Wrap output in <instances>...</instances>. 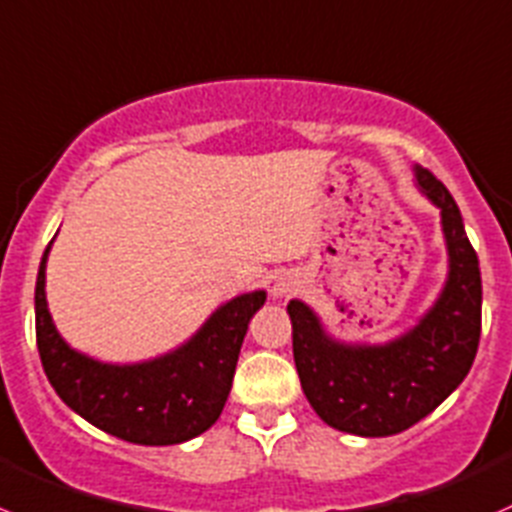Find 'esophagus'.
Segmentation results:
<instances>
[{"mask_svg":"<svg viewBox=\"0 0 512 512\" xmlns=\"http://www.w3.org/2000/svg\"><path fill=\"white\" fill-rule=\"evenodd\" d=\"M293 291H296V281H293L291 276H281V278H276V283H273V296L286 298V296H291Z\"/></svg>","mask_w":512,"mask_h":512,"instance_id":"1","label":"esophagus"}]
</instances>
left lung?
Wrapping results in <instances>:
<instances>
[{
	"label": "left lung",
	"mask_w": 512,
	"mask_h": 512,
	"mask_svg": "<svg viewBox=\"0 0 512 512\" xmlns=\"http://www.w3.org/2000/svg\"><path fill=\"white\" fill-rule=\"evenodd\" d=\"M416 179L440 209L450 273L438 303L411 333L386 346H343L323 333L311 308L288 303L293 361L308 403L323 423L363 438L416 426L463 383L478 353V254L450 191L428 169H416Z\"/></svg>",
	"instance_id": "obj_1"
}]
</instances>
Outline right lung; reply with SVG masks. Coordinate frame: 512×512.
<instances>
[{
	"instance_id": "right-lung-1",
	"label": "right lung",
	"mask_w": 512,
	"mask_h": 512,
	"mask_svg": "<svg viewBox=\"0 0 512 512\" xmlns=\"http://www.w3.org/2000/svg\"><path fill=\"white\" fill-rule=\"evenodd\" d=\"M49 246L39 263L34 311L39 358L57 396L91 426L139 445L184 443L214 426L229 398L249 321L266 293H244L221 306L169 356L139 366H106L72 351L54 328L44 296Z\"/></svg>"
}]
</instances>
